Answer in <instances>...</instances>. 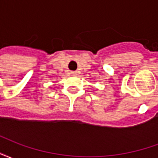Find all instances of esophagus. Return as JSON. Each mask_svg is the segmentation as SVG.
<instances>
[{"instance_id":"1","label":"esophagus","mask_w":158,"mask_h":158,"mask_svg":"<svg viewBox=\"0 0 158 158\" xmlns=\"http://www.w3.org/2000/svg\"><path fill=\"white\" fill-rule=\"evenodd\" d=\"M77 73H76V72H71V75L73 76H75Z\"/></svg>"}]
</instances>
